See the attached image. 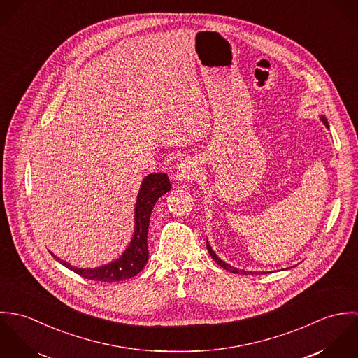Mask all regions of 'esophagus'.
<instances>
[{
    "label": "esophagus",
    "instance_id": "34e87169",
    "mask_svg": "<svg viewBox=\"0 0 358 358\" xmlns=\"http://www.w3.org/2000/svg\"><path fill=\"white\" fill-rule=\"evenodd\" d=\"M197 176H199V169L196 166V162H193L192 159H185L178 165V169L175 173V178L178 182L180 183L190 182V180H194Z\"/></svg>",
    "mask_w": 358,
    "mask_h": 358
}]
</instances>
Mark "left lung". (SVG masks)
<instances>
[{
  "label": "left lung",
  "mask_w": 358,
  "mask_h": 358,
  "mask_svg": "<svg viewBox=\"0 0 358 358\" xmlns=\"http://www.w3.org/2000/svg\"><path fill=\"white\" fill-rule=\"evenodd\" d=\"M321 121L324 122V125L327 127V128H329V125H328V121H327V118L324 117V115H321ZM206 250H208V252H209V255L212 256V259L220 266V267H223L224 270H227V271H231V273H236V274H248V273H252V271H245V270H238V268H236V267H231L230 264H227L226 262H223L219 256L216 255L215 252H213V250L210 248V245L208 244V240H206ZM254 274V273H252Z\"/></svg>",
  "instance_id": "1"
}]
</instances>
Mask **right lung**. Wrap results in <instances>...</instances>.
<instances>
[{
    "label": "right lung",
    "mask_w": 358,
    "mask_h": 358,
    "mask_svg": "<svg viewBox=\"0 0 358 358\" xmlns=\"http://www.w3.org/2000/svg\"><path fill=\"white\" fill-rule=\"evenodd\" d=\"M171 187L166 173H150L143 179L135 204V231L132 240L124 254L111 263L95 268H78L53 254L51 255L64 267L88 280L115 282L135 277L142 271L149 259L148 230L154 204L161 196L168 193Z\"/></svg>",
    "instance_id": "1"
}]
</instances>
